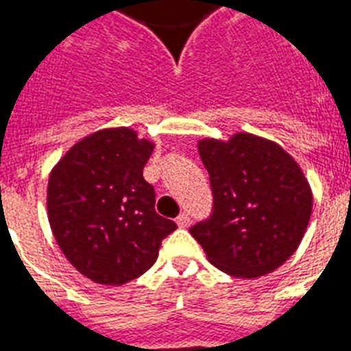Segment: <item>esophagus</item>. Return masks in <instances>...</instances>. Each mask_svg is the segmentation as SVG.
Segmentation results:
<instances>
[{
    "label": "esophagus",
    "mask_w": 351,
    "mask_h": 351,
    "mask_svg": "<svg viewBox=\"0 0 351 351\" xmlns=\"http://www.w3.org/2000/svg\"><path fill=\"white\" fill-rule=\"evenodd\" d=\"M176 225L182 226V228H185V226H189V225H191L189 214H185V212H182L180 216L176 217Z\"/></svg>",
    "instance_id": "esophagus-1"
}]
</instances>
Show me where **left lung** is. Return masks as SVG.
Returning <instances> with one entry per match:
<instances>
[{"mask_svg":"<svg viewBox=\"0 0 351 351\" xmlns=\"http://www.w3.org/2000/svg\"><path fill=\"white\" fill-rule=\"evenodd\" d=\"M214 196L207 219L191 226L212 266L239 278L280 267L302 243L312 191L289 153L252 134L198 143Z\"/></svg>","mask_w":351,"mask_h":351,"instance_id":"left-lung-1","label":"left lung"}]
</instances>
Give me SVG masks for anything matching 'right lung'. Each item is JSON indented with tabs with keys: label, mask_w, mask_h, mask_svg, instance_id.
<instances>
[{
	"label": "right lung",
	"mask_w": 351,
	"mask_h": 351,
	"mask_svg": "<svg viewBox=\"0 0 351 351\" xmlns=\"http://www.w3.org/2000/svg\"><path fill=\"white\" fill-rule=\"evenodd\" d=\"M153 143L107 128L76 143L53 167L48 219L67 261L96 284L123 285L149 269L176 223L155 212L143 169Z\"/></svg>",
	"instance_id": "add662e5"
}]
</instances>
